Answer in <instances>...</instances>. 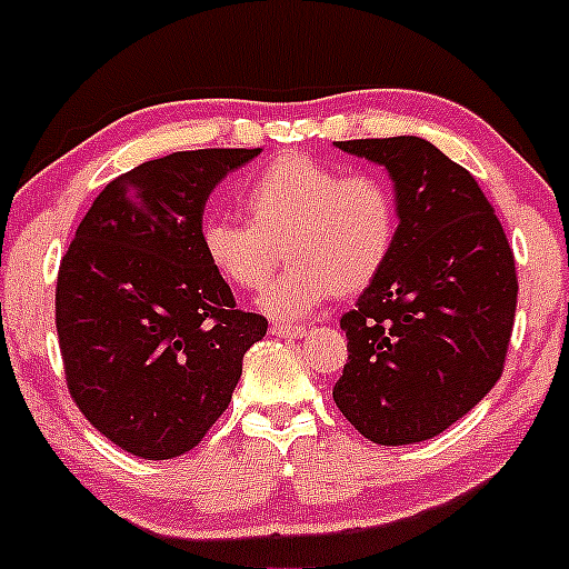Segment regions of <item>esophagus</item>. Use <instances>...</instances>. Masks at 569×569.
Listing matches in <instances>:
<instances>
[{
    "mask_svg": "<svg viewBox=\"0 0 569 569\" xmlns=\"http://www.w3.org/2000/svg\"><path fill=\"white\" fill-rule=\"evenodd\" d=\"M273 337H284V339H298L307 333V326H287V323H273L271 326Z\"/></svg>",
    "mask_w": 569,
    "mask_h": 569,
    "instance_id": "34e87169",
    "label": "esophagus"
}]
</instances>
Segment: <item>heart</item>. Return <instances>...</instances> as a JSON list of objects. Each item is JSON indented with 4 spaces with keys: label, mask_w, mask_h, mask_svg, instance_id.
<instances>
[{
    "label": "heart",
    "mask_w": 569,
    "mask_h": 569,
    "mask_svg": "<svg viewBox=\"0 0 569 569\" xmlns=\"http://www.w3.org/2000/svg\"><path fill=\"white\" fill-rule=\"evenodd\" d=\"M243 210L249 221L202 227L204 260L227 284L260 290L284 254L290 268L262 296V309L277 318L365 292L400 236L397 194L380 174L339 172L307 153L273 158L246 189Z\"/></svg>",
    "instance_id": "b5f03b06"
}]
</instances>
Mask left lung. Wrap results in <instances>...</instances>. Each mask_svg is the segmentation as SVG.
Returning <instances> with one entry per match:
<instances>
[{"label": "left lung", "instance_id": "left-lung-1", "mask_svg": "<svg viewBox=\"0 0 569 569\" xmlns=\"http://www.w3.org/2000/svg\"><path fill=\"white\" fill-rule=\"evenodd\" d=\"M337 148L389 169L400 236L378 282L339 318L348 365L333 402L375 443L427 441L501 378L518 307L512 246L473 174L436 144L391 137Z\"/></svg>", "mask_w": 569, "mask_h": 569}]
</instances>
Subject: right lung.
<instances>
[{"mask_svg":"<svg viewBox=\"0 0 569 569\" xmlns=\"http://www.w3.org/2000/svg\"><path fill=\"white\" fill-rule=\"evenodd\" d=\"M260 148L183 150L114 178L57 273L66 383L98 432L144 460L194 449L227 411L268 320L202 251L204 199Z\"/></svg>","mask_w":569,"mask_h":569,"instance_id":"add662e5","label":"right lung"}]
</instances>
